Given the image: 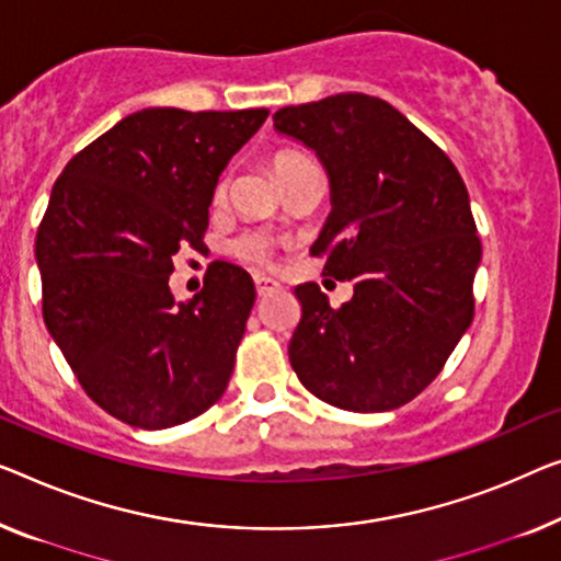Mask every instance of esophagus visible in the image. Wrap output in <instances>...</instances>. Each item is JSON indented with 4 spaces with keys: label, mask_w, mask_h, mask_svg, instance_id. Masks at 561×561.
<instances>
[{
    "label": "esophagus",
    "mask_w": 561,
    "mask_h": 561,
    "mask_svg": "<svg viewBox=\"0 0 561 561\" xmlns=\"http://www.w3.org/2000/svg\"><path fill=\"white\" fill-rule=\"evenodd\" d=\"M280 288V283L278 280H273V278H265V275H257L255 278V290H257V296H271V294H275V290Z\"/></svg>",
    "instance_id": "esophagus-1"
}]
</instances>
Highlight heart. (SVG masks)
<instances>
[{
  "label": "heart",
  "mask_w": 561,
  "mask_h": 561,
  "mask_svg": "<svg viewBox=\"0 0 561 561\" xmlns=\"http://www.w3.org/2000/svg\"><path fill=\"white\" fill-rule=\"evenodd\" d=\"M308 167H313V164L298 151H280L273 157V169L283 184H286L288 180H294L298 172H304V169H308ZM227 190H230V176H222V180L217 182L215 199L222 202L227 197ZM232 250H234V255H240L242 261H248V263H257V265L271 263V242H267L263 234H257V232L242 234V238L234 240Z\"/></svg>",
  "instance_id": "obj_1"
}]
</instances>
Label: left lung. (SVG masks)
Wrapping results in <instances>:
<instances>
[{"label": "left lung", "mask_w": 561, "mask_h": 561, "mask_svg": "<svg viewBox=\"0 0 561 561\" xmlns=\"http://www.w3.org/2000/svg\"><path fill=\"white\" fill-rule=\"evenodd\" d=\"M273 121L327 169L331 215L311 255L354 283L341 308L316 283L296 288L290 367L334 408H402L440 375L473 321L481 240L466 184L440 146L375 95L288 105Z\"/></svg>", "instance_id": "8db88e82"}]
</instances>
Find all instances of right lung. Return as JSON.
<instances>
[{
    "instance_id": "1",
    "label": "right lung",
    "mask_w": 561,
    "mask_h": 561,
    "mask_svg": "<svg viewBox=\"0 0 561 561\" xmlns=\"http://www.w3.org/2000/svg\"><path fill=\"white\" fill-rule=\"evenodd\" d=\"M267 108H144L68 161L39 222L43 319L85 394L131 427L164 430L220 400L255 283L215 261L176 304L174 255L205 250L217 180Z\"/></svg>"
}]
</instances>
